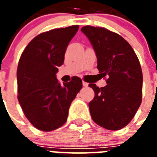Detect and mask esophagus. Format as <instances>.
<instances>
[{
  "label": "esophagus",
  "instance_id": "obj_1",
  "mask_svg": "<svg viewBox=\"0 0 157 157\" xmlns=\"http://www.w3.org/2000/svg\"><path fill=\"white\" fill-rule=\"evenodd\" d=\"M82 85H83L84 87H87V86H89V84L87 83V82H85V81H83V82H82Z\"/></svg>",
  "mask_w": 157,
  "mask_h": 157
}]
</instances>
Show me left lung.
Returning <instances> with one entry per match:
<instances>
[{
    "label": "left lung",
    "mask_w": 157,
    "mask_h": 157,
    "mask_svg": "<svg viewBox=\"0 0 157 157\" xmlns=\"http://www.w3.org/2000/svg\"><path fill=\"white\" fill-rule=\"evenodd\" d=\"M81 31L87 36L97 57V68L107 86L94 91L89 103L92 119L110 130L124 128L133 119L142 102L143 73L139 59L124 38L106 28L86 26Z\"/></svg>",
    "instance_id": "1"
}]
</instances>
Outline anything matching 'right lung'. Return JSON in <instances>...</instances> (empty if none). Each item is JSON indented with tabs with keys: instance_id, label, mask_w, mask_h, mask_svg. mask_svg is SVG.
Returning a JSON list of instances; mask_svg holds the SVG:
<instances>
[{
	"instance_id": "add662e5",
	"label": "right lung",
	"mask_w": 157,
	"mask_h": 157,
	"mask_svg": "<svg viewBox=\"0 0 157 157\" xmlns=\"http://www.w3.org/2000/svg\"><path fill=\"white\" fill-rule=\"evenodd\" d=\"M78 29L74 25L40 33L27 45L18 62V102L28 121L42 131L58 129L67 121L70 105L82 88L77 76L63 85L56 78Z\"/></svg>"
}]
</instances>
